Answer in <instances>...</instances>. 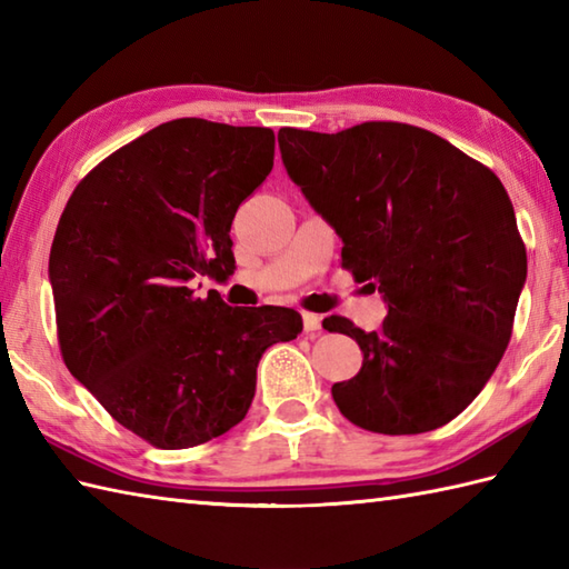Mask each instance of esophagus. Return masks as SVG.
Returning a JSON list of instances; mask_svg holds the SVG:
<instances>
[{
  "mask_svg": "<svg viewBox=\"0 0 569 569\" xmlns=\"http://www.w3.org/2000/svg\"><path fill=\"white\" fill-rule=\"evenodd\" d=\"M303 328L308 335H318L322 328V318L316 312H303Z\"/></svg>",
  "mask_w": 569,
  "mask_h": 569,
  "instance_id": "obj_1",
  "label": "esophagus"
}]
</instances>
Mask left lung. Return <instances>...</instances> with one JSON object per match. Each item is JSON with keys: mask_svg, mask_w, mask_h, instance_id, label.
<instances>
[{"mask_svg": "<svg viewBox=\"0 0 569 569\" xmlns=\"http://www.w3.org/2000/svg\"><path fill=\"white\" fill-rule=\"evenodd\" d=\"M278 147L342 237L345 269L389 303L377 332L322 320L365 352L357 377L332 386L337 408L381 435L442 428L485 389L513 332L528 259L509 192L491 168L413 124L283 127Z\"/></svg>", "mask_w": 569, "mask_h": 569, "instance_id": "obj_1", "label": "left lung"}]
</instances>
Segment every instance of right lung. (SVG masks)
I'll use <instances>...</instances> for the list:
<instances>
[{
  "label": "right lung",
  "instance_id": "obj_1",
  "mask_svg": "<svg viewBox=\"0 0 569 569\" xmlns=\"http://www.w3.org/2000/svg\"><path fill=\"white\" fill-rule=\"evenodd\" d=\"M266 127L186 117L107 156L72 190L48 273L58 347L119 426L186 450L244 420L266 347L296 340L293 308L198 298L234 269L229 227L273 168Z\"/></svg>",
  "mask_w": 569,
  "mask_h": 569
}]
</instances>
